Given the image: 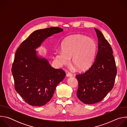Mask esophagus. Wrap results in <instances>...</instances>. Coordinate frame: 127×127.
Segmentation results:
<instances>
[{"label": "esophagus", "mask_w": 127, "mask_h": 127, "mask_svg": "<svg viewBox=\"0 0 127 127\" xmlns=\"http://www.w3.org/2000/svg\"><path fill=\"white\" fill-rule=\"evenodd\" d=\"M66 76L68 77H72V74H71L70 73H67V74H66Z\"/></svg>", "instance_id": "1"}]
</instances>
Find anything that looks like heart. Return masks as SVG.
<instances>
[{"label": "heart", "mask_w": 127, "mask_h": 127, "mask_svg": "<svg viewBox=\"0 0 127 127\" xmlns=\"http://www.w3.org/2000/svg\"><path fill=\"white\" fill-rule=\"evenodd\" d=\"M62 50L55 52V58L61 66L72 62L78 70L87 69L93 63L97 50L95 41L82 34H74L65 39L62 44Z\"/></svg>", "instance_id": "heart-1"}]
</instances>
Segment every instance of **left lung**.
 <instances>
[{
	"instance_id": "8db88e82",
	"label": "left lung",
	"mask_w": 127,
	"mask_h": 127,
	"mask_svg": "<svg viewBox=\"0 0 127 127\" xmlns=\"http://www.w3.org/2000/svg\"><path fill=\"white\" fill-rule=\"evenodd\" d=\"M98 38V48L95 59L85 73L77 74V96L85 104L101 101L113 89L117 75L113 50L102 33L95 28Z\"/></svg>"
}]
</instances>
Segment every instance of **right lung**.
<instances>
[{"label":"right lung","mask_w":127,"mask_h":127,"mask_svg":"<svg viewBox=\"0 0 127 127\" xmlns=\"http://www.w3.org/2000/svg\"><path fill=\"white\" fill-rule=\"evenodd\" d=\"M63 31L59 27L36 30L16 50L11 69L15 89L31 105L46 104L65 78V72L62 69L52 67L36 51L46 39Z\"/></svg>","instance_id":"right-lung-1"}]
</instances>
